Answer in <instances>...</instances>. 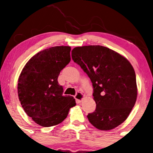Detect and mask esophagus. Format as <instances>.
<instances>
[{
  "mask_svg": "<svg viewBox=\"0 0 153 153\" xmlns=\"http://www.w3.org/2000/svg\"><path fill=\"white\" fill-rule=\"evenodd\" d=\"M84 97H85V96L80 92H77L75 96V99H76V101L78 102H81V101L84 99Z\"/></svg>",
  "mask_w": 153,
  "mask_h": 153,
  "instance_id": "34e87169",
  "label": "esophagus"
}]
</instances>
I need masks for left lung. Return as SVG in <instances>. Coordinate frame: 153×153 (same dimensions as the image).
<instances>
[{
    "mask_svg": "<svg viewBox=\"0 0 153 153\" xmlns=\"http://www.w3.org/2000/svg\"><path fill=\"white\" fill-rule=\"evenodd\" d=\"M72 58L94 87L95 111L88 119L100 130H111L127 119L137 96L136 75L127 58L100 45L75 47Z\"/></svg>",
    "mask_w": 153,
    "mask_h": 153,
    "instance_id": "1",
    "label": "left lung"
}]
</instances>
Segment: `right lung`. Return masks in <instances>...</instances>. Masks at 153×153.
I'll use <instances>...</instances> for the list:
<instances>
[{"mask_svg": "<svg viewBox=\"0 0 153 153\" xmlns=\"http://www.w3.org/2000/svg\"><path fill=\"white\" fill-rule=\"evenodd\" d=\"M71 48L57 46L33 56L23 68L18 81V95L24 111L42 127L57 125L76 105L71 96H62L57 78L71 61Z\"/></svg>", "mask_w": 153, "mask_h": 153, "instance_id": "obj_1", "label": "right lung"}]
</instances>
